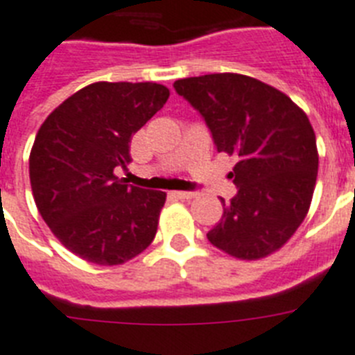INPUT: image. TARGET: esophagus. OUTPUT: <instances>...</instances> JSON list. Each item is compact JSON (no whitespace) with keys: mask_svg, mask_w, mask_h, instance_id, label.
<instances>
[{"mask_svg":"<svg viewBox=\"0 0 355 355\" xmlns=\"http://www.w3.org/2000/svg\"><path fill=\"white\" fill-rule=\"evenodd\" d=\"M171 196H175V198H180V200H189V198H193V196H195V193L193 191H173Z\"/></svg>","mask_w":355,"mask_h":355,"instance_id":"1","label":"esophagus"}]
</instances>
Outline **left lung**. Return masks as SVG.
I'll return each instance as SVG.
<instances>
[{"mask_svg": "<svg viewBox=\"0 0 355 355\" xmlns=\"http://www.w3.org/2000/svg\"><path fill=\"white\" fill-rule=\"evenodd\" d=\"M173 88L209 128L216 151L236 159L238 187L223 204L207 240L223 252L258 260L278 251L305 220L318 177V148L309 117L272 86L240 76L209 73Z\"/></svg>", "mask_w": 355, "mask_h": 355, "instance_id": "8db88e82", "label": "left lung"}]
</instances>
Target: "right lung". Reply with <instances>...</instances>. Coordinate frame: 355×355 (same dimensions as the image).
<instances>
[{
  "label": "right lung",
  "instance_id": "1",
  "mask_svg": "<svg viewBox=\"0 0 355 355\" xmlns=\"http://www.w3.org/2000/svg\"><path fill=\"white\" fill-rule=\"evenodd\" d=\"M169 97L157 83H94L41 124L31 186L62 245L97 265H119L153 242L166 193L124 184L130 142Z\"/></svg>",
  "mask_w": 355,
  "mask_h": 355
}]
</instances>
